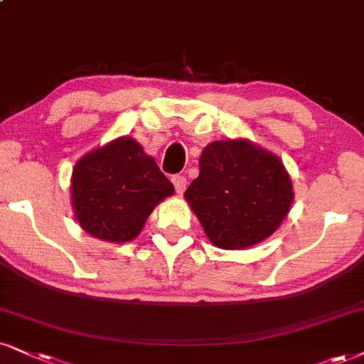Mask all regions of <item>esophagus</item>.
Listing matches in <instances>:
<instances>
[{"instance_id": "34e87169", "label": "esophagus", "mask_w": 364, "mask_h": 364, "mask_svg": "<svg viewBox=\"0 0 364 364\" xmlns=\"http://www.w3.org/2000/svg\"><path fill=\"white\" fill-rule=\"evenodd\" d=\"M172 182H173L175 191H177L178 194H183V191L187 189V178L183 177V175H173Z\"/></svg>"}]
</instances>
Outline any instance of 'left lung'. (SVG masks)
I'll return each instance as SVG.
<instances>
[{
  "mask_svg": "<svg viewBox=\"0 0 364 364\" xmlns=\"http://www.w3.org/2000/svg\"><path fill=\"white\" fill-rule=\"evenodd\" d=\"M186 191L213 245L243 250L262 243L289 214L294 191L282 160L248 140L213 141Z\"/></svg>",
  "mask_w": 364,
  "mask_h": 364,
  "instance_id": "8db88e82",
  "label": "left lung"
}]
</instances>
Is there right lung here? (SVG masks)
<instances>
[{
    "label": "right lung",
    "instance_id": "obj_1",
    "mask_svg": "<svg viewBox=\"0 0 364 364\" xmlns=\"http://www.w3.org/2000/svg\"><path fill=\"white\" fill-rule=\"evenodd\" d=\"M154 156L129 136L84 155L73 170V208L94 237L124 243L140 235L155 205L173 194Z\"/></svg>",
    "mask_w": 364,
    "mask_h": 364
}]
</instances>
